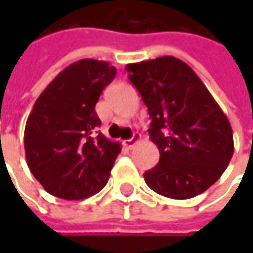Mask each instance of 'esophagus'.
Instances as JSON below:
<instances>
[{
    "label": "esophagus",
    "instance_id": "1",
    "mask_svg": "<svg viewBox=\"0 0 253 253\" xmlns=\"http://www.w3.org/2000/svg\"><path fill=\"white\" fill-rule=\"evenodd\" d=\"M141 139V136L138 135V133H133V136H132L131 139H126V141H124V146L125 148H128V149H132L138 142Z\"/></svg>",
    "mask_w": 253,
    "mask_h": 253
}]
</instances>
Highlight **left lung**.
Wrapping results in <instances>:
<instances>
[{
  "label": "left lung",
  "mask_w": 253,
  "mask_h": 253,
  "mask_svg": "<svg viewBox=\"0 0 253 253\" xmlns=\"http://www.w3.org/2000/svg\"><path fill=\"white\" fill-rule=\"evenodd\" d=\"M129 80L151 115L161 159L146 184L174 200L196 197L225 171L234 153L227 115L189 64L173 56L126 64Z\"/></svg>",
  "instance_id": "1"
}]
</instances>
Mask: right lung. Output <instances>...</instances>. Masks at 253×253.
I'll return each mask as SVG.
<instances>
[{"mask_svg": "<svg viewBox=\"0 0 253 253\" xmlns=\"http://www.w3.org/2000/svg\"><path fill=\"white\" fill-rule=\"evenodd\" d=\"M115 74L102 60L74 62L35 101L24 133L26 163L54 197L87 199L110 179L121 143L97 135L95 104Z\"/></svg>", "mask_w": 253, "mask_h": 253, "instance_id": "right-lung-1", "label": "right lung"}]
</instances>
